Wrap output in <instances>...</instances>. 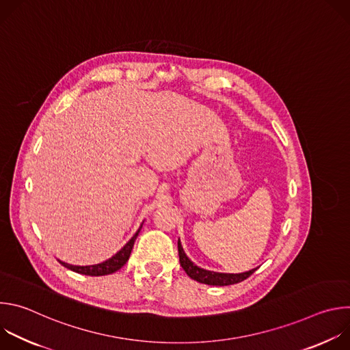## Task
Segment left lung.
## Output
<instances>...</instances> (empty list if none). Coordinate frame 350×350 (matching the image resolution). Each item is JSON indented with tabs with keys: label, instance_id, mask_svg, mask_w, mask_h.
<instances>
[{
	"label": "left lung",
	"instance_id": "obj_1",
	"mask_svg": "<svg viewBox=\"0 0 350 350\" xmlns=\"http://www.w3.org/2000/svg\"><path fill=\"white\" fill-rule=\"evenodd\" d=\"M178 245V256H180V265L184 269V271L187 273L188 277H191L192 280L202 282V284H208V285H217V286H224V285H231V284H238L243 280H246L249 275H252L256 269H252L245 273H239V274H227V273H216V271H209L205 269L198 267L196 265H193L188 256L185 255L184 249L181 246V242L178 239L177 242Z\"/></svg>",
	"mask_w": 350,
	"mask_h": 350
}]
</instances>
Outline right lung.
<instances>
[{
  "label": "right lung",
  "mask_w": 350,
  "mask_h": 350,
  "mask_svg": "<svg viewBox=\"0 0 350 350\" xmlns=\"http://www.w3.org/2000/svg\"><path fill=\"white\" fill-rule=\"evenodd\" d=\"M142 227V226H141ZM141 227L137 230V232L131 237V239L120 249V251L113 255L111 259L103 262V263H98V265H92V266H73V265H68L62 260H58L62 266H65L66 269L75 271V273H79V274H84V275H92V277H98V275H108V274H112L115 271H118L119 269H122L126 262L129 260L130 258V254L133 251V246H134V242L138 237V232L141 230Z\"/></svg>",
  "instance_id": "right-lung-1"
}]
</instances>
